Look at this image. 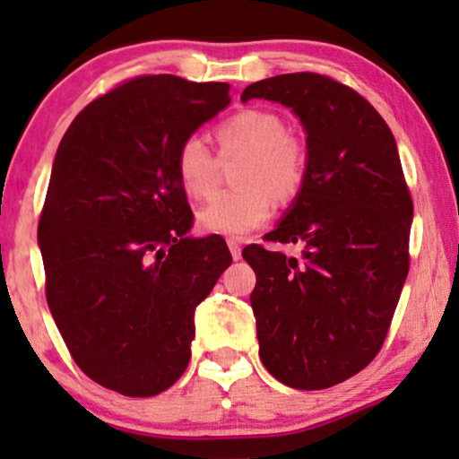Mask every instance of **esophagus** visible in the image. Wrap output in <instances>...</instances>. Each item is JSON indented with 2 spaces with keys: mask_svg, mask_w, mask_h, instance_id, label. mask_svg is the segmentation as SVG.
Segmentation results:
<instances>
[{
  "mask_svg": "<svg viewBox=\"0 0 459 459\" xmlns=\"http://www.w3.org/2000/svg\"><path fill=\"white\" fill-rule=\"evenodd\" d=\"M229 250H230V255H233L235 261L241 259V244H239V241L229 239Z\"/></svg>",
  "mask_w": 459,
  "mask_h": 459,
  "instance_id": "obj_1",
  "label": "esophagus"
}]
</instances>
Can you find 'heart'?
<instances>
[{
    "mask_svg": "<svg viewBox=\"0 0 459 459\" xmlns=\"http://www.w3.org/2000/svg\"><path fill=\"white\" fill-rule=\"evenodd\" d=\"M218 155L198 135L178 144L175 172L194 200L209 198L218 187L222 163L244 160L237 170L241 189L220 194L200 209L198 224L207 233L244 237L270 220L273 198L287 203L302 192L308 172V152L296 134L287 131L282 116L272 109H241L215 127Z\"/></svg>",
    "mask_w": 459,
    "mask_h": 459,
    "instance_id": "1",
    "label": "heart"
}]
</instances>
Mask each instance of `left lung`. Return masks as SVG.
<instances>
[{"label":"left lung","instance_id":"8db88e82","mask_svg":"<svg viewBox=\"0 0 459 459\" xmlns=\"http://www.w3.org/2000/svg\"><path fill=\"white\" fill-rule=\"evenodd\" d=\"M293 109L307 131L308 172L296 203L265 235L302 259L252 244L250 296L259 356L278 382L319 391L362 371L382 350L410 270L412 196L393 131L345 83L287 73L250 83L241 101Z\"/></svg>","mask_w":459,"mask_h":459}]
</instances>
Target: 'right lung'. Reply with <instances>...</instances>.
Segmentation results:
<instances>
[{
  "label": "right lung",
  "mask_w": 459,
  "mask_h": 459,
  "mask_svg": "<svg viewBox=\"0 0 459 459\" xmlns=\"http://www.w3.org/2000/svg\"><path fill=\"white\" fill-rule=\"evenodd\" d=\"M229 83L140 75L75 116L39 220L45 296L73 360L127 397L187 368L194 310L233 263L220 235L192 239L177 149L230 103Z\"/></svg>",
  "instance_id": "right-lung-1"
}]
</instances>
